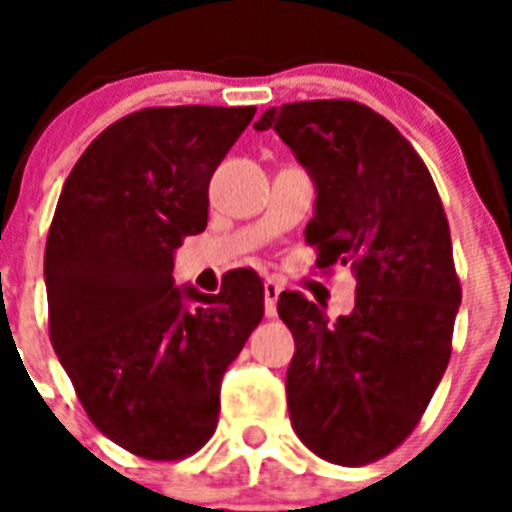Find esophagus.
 Masks as SVG:
<instances>
[{
	"instance_id": "esophagus-1",
	"label": "esophagus",
	"mask_w": 512,
	"mask_h": 512,
	"mask_svg": "<svg viewBox=\"0 0 512 512\" xmlns=\"http://www.w3.org/2000/svg\"><path fill=\"white\" fill-rule=\"evenodd\" d=\"M282 295V284L277 279H266L264 282V310L266 318H274L277 315V300Z\"/></svg>"
}]
</instances>
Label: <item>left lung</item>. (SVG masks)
<instances>
[{
    "label": "left lung",
    "instance_id": "1",
    "mask_svg": "<svg viewBox=\"0 0 512 512\" xmlns=\"http://www.w3.org/2000/svg\"><path fill=\"white\" fill-rule=\"evenodd\" d=\"M253 128L277 130L318 187L305 228L318 269L356 274L354 312L336 323L300 292L279 295L295 336L289 420L320 459L364 467L413 433L449 366L461 302L449 220L423 158L366 104H282Z\"/></svg>",
    "mask_w": 512,
    "mask_h": 512
}]
</instances>
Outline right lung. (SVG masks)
<instances>
[{
	"mask_svg": "<svg viewBox=\"0 0 512 512\" xmlns=\"http://www.w3.org/2000/svg\"><path fill=\"white\" fill-rule=\"evenodd\" d=\"M256 107H146L102 130L45 243L48 330L89 420L125 451L176 461L215 433L220 382L264 318V282L174 287V251L207 228L210 179Z\"/></svg>",
	"mask_w": 512,
	"mask_h": 512,
	"instance_id": "right-lung-1",
	"label": "right lung"
}]
</instances>
